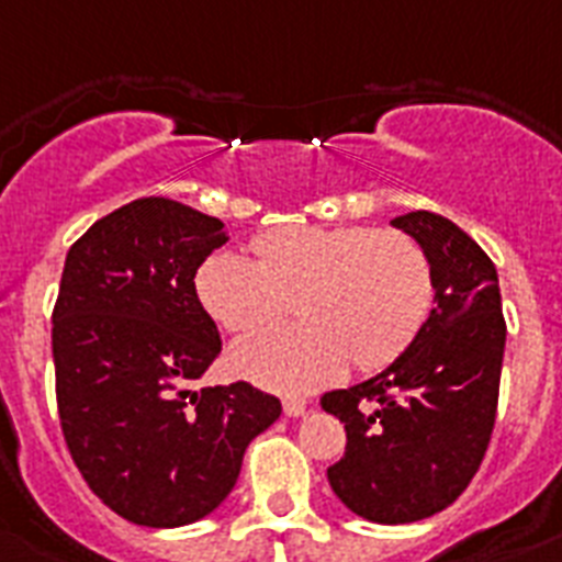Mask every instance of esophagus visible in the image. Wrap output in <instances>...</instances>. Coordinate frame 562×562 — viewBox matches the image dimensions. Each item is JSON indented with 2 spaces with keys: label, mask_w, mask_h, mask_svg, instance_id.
Wrapping results in <instances>:
<instances>
[{
  "label": "esophagus",
  "mask_w": 562,
  "mask_h": 562,
  "mask_svg": "<svg viewBox=\"0 0 562 562\" xmlns=\"http://www.w3.org/2000/svg\"><path fill=\"white\" fill-rule=\"evenodd\" d=\"M304 411H307V402H304V398H299V396H286L284 398V414L286 416H292V419H295V416H304Z\"/></svg>",
  "instance_id": "1"
}]
</instances>
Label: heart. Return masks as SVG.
<instances>
[{
  "label": "heart",
  "mask_w": 562,
  "mask_h": 562,
  "mask_svg": "<svg viewBox=\"0 0 562 562\" xmlns=\"http://www.w3.org/2000/svg\"><path fill=\"white\" fill-rule=\"evenodd\" d=\"M255 261L215 252L198 270L203 310L229 333L278 322L290 299L304 322L232 347V368L276 391L333 382L347 359L391 364L434 307V267L419 240L373 226H284L252 240Z\"/></svg>",
  "instance_id": "heart-1"
}]
</instances>
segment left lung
Listing matches in <instances>:
<instances>
[{
  "label": "left lung",
  "instance_id": "8db88e82",
  "mask_svg": "<svg viewBox=\"0 0 562 562\" xmlns=\"http://www.w3.org/2000/svg\"><path fill=\"white\" fill-rule=\"evenodd\" d=\"M393 226L425 247L434 310L391 368L322 396L347 448L327 480L353 514L382 526L434 517L468 488L497 419L505 318L497 270L471 235L434 212Z\"/></svg>",
  "mask_w": 562,
  "mask_h": 562
}]
</instances>
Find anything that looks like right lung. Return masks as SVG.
Returning a JSON list of instances; mask_svg holds the SVG:
<instances>
[{
  "label": "right lung",
  "instance_id": "add662e5",
  "mask_svg": "<svg viewBox=\"0 0 562 562\" xmlns=\"http://www.w3.org/2000/svg\"><path fill=\"white\" fill-rule=\"evenodd\" d=\"M226 240L217 217L140 198L65 258L50 333L59 425L88 488L137 526L215 512L247 445L281 416L247 382L192 387L221 353L194 276Z\"/></svg>",
  "mask_w": 562,
  "mask_h": 562
}]
</instances>
